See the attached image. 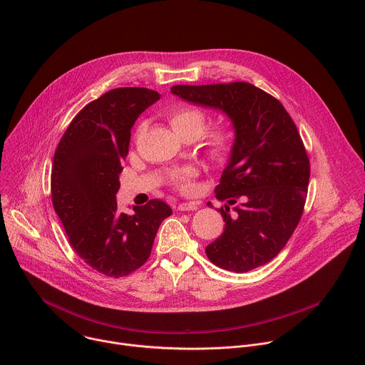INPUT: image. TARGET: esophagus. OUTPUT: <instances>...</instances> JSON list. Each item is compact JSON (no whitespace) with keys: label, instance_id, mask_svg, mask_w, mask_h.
Listing matches in <instances>:
<instances>
[{"label":"esophagus","instance_id":"34e87169","mask_svg":"<svg viewBox=\"0 0 365 365\" xmlns=\"http://www.w3.org/2000/svg\"><path fill=\"white\" fill-rule=\"evenodd\" d=\"M197 205V202H182L178 206V211H196Z\"/></svg>","mask_w":365,"mask_h":365}]
</instances>
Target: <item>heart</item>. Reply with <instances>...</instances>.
Returning a JSON list of instances; mask_svg holds the SVG:
<instances>
[{"label": "heart", "instance_id": "1", "mask_svg": "<svg viewBox=\"0 0 365 365\" xmlns=\"http://www.w3.org/2000/svg\"><path fill=\"white\" fill-rule=\"evenodd\" d=\"M169 121L179 135L193 134L199 137L206 125V114L192 106H179L169 111ZM205 145L214 159H224L231 150V133L222 127L217 128L207 135ZM193 176L195 172L192 169H186L175 176L173 183L179 190L190 192L193 189Z\"/></svg>", "mask_w": 365, "mask_h": 365}]
</instances>
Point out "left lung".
Masks as SVG:
<instances>
[{
    "mask_svg": "<svg viewBox=\"0 0 365 365\" xmlns=\"http://www.w3.org/2000/svg\"><path fill=\"white\" fill-rule=\"evenodd\" d=\"M170 92L221 111L234 128L230 160L215 187L217 199L227 200L220 210L225 228L206 247L207 258L235 273L269 263L297 227L307 193L310 166L293 120L276 98L247 82L175 85Z\"/></svg>",
    "mask_w": 365,
    "mask_h": 365,
    "instance_id": "obj_1",
    "label": "left lung"
}]
</instances>
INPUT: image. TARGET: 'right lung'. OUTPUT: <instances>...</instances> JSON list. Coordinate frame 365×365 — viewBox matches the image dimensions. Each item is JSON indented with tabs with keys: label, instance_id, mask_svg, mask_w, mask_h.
<instances>
[{
	"label": "right lung",
	"instance_id": "obj_1",
	"mask_svg": "<svg viewBox=\"0 0 365 365\" xmlns=\"http://www.w3.org/2000/svg\"><path fill=\"white\" fill-rule=\"evenodd\" d=\"M160 93L147 88H117L89 102L72 120L51 168V202L76 254L93 270L124 277L150 257L168 203L151 199L117 210L123 162L135 120Z\"/></svg>",
	"mask_w": 365,
	"mask_h": 365
}]
</instances>
